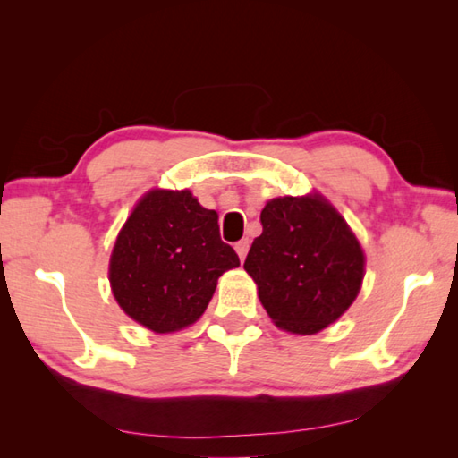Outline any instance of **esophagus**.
<instances>
[{
  "label": "esophagus",
  "instance_id": "esophagus-1",
  "mask_svg": "<svg viewBox=\"0 0 458 458\" xmlns=\"http://www.w3.org/2000/svg\"><path fill=\"white\" fill-rule=\"evenodd\" d=\"M236 248V251H238V256H240V259L244 261L246 259V254H248V250H250V240L248 238H244V240H240L238 244L234 246Z\"/></svg>",
  "mask_w": 458,
  "mask_h": 458
}]
</instances>
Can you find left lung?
Here are the masks:
<instances>
[{
	"label": "left lung",
	"instance_id": "obj_1",
	"mask_svg": "<svg viewBox=\"0 0 458 458\" xmlns=\"http://www.w3.org/2000/svg\"><path fill=\"white\" fill-rule=\"evenodd\" d=\"M259 220L244 269L271 320L295 335L333 325L364 279V251L346 220L320 194L269 200Z\"/></svg>",
	"mask_w": 458,
	"mask_h": 458
}]
</instances>
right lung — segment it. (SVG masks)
Returning <instances> with one entry per match:
<instances>
[{"label":"right lung","mask_w":458,"mask_h":458,"mask_svg":"<svg viewBox=\"0 0 458 458\" xmlns=\"http://www.w3.org/2000/svg\"><path fill=\"white\" fill-rule=\"evenodd\" d=\"M240 266L220 240L218 214L191 191H149L120 230L110 258L112 293L135 323L174 333L199 320L218 277Z\"/></svg>","instance_id":"add662e5"}]
</instances>
